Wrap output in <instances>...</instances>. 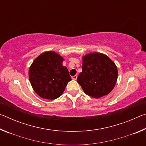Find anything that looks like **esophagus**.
Segmentation results:
<instances>
[{
  "label": "esophagus",
  "mask_w": 146,
  "mask_h": 146,
  "mask_svg": "<svg viewBox=\"0 0 146 146\" xmlns=\"http://www.w3.org/2000/svg\"><path fill=\"white\" fill-rule=\"evenodd\" d=\"M76 78H77V75H75V76H72V79L73 80H76Z\"/></svg>",
  "instance_id": "obj_1"
}]
</instances>
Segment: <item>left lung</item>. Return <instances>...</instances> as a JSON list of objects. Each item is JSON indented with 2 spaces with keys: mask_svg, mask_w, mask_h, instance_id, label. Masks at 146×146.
I'll list each match as a JSON object with an SVG mask.
<instances>
[{
  "mask_svg": "<svg viewBox=\"0 0 146 146\" xmlns=\"http://www.w3.org/2000/svg\"><path fill=\"white\" fill-rule=\"evenodd\" d=\"M117 78V66L105 54L93 52L82 56V71L77 82L86 95L95 98L108 95L114 88Z\"/></svg>",
  "mask_w": 146,
  "mask_h": 146,
  "instance_id": "1",
  "label": "left lung"
}]
</instances>
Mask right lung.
<instances>
[{"label":"right lung","instance_id":"add662e5","mask_svg":"<svg viewBox=\"0 0 146 146\" xmlns=\"http://www.w3.org/2000/svg\"><path fill=\"white\" fill-rule=\"evenodd\" d=\"M64 60L58 53L48 51L38 55L31 64L29 82L40 97L48 100L58 98L71 80L67 68L62 65Z\"/></svg>","mask_w":146,"mask_h":146}]
</instances>
